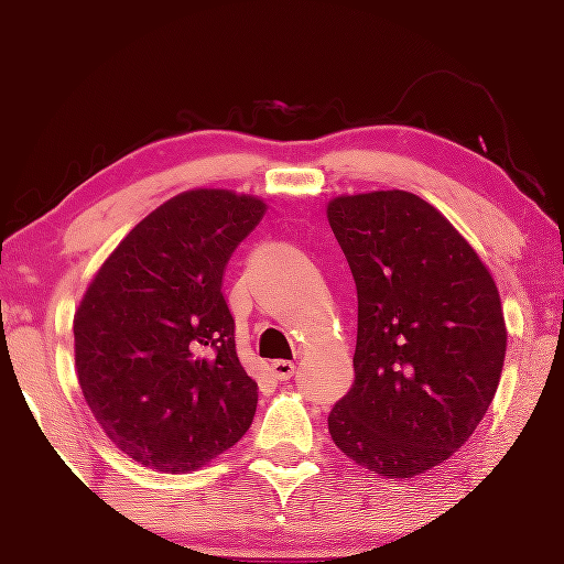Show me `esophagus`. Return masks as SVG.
I'll return each instance as SVG.
<instances>
[{
	"label": "esophagus",
	"instance_id": "1",
	"mask_svg": "<svg viewBox=\"0 0 564 564\" xmlns=\"http://www.w3.org/2000/svg\"><path fill=\"white\" fill-rule=\"evenodd\" d=\"M292 372H295V362H290V360H274L272 362V376L276 380H290Z\"/></svg>",
	"mask_w": 564,
	"mask_h": 564
}]
</instances>
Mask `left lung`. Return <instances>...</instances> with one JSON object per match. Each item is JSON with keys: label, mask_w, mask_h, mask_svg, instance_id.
I'll use <instances>...</instances> for the list:
<instances>
[{"label": "left lung", "mask_w": 564, "mask_h": 564, "mask_svg": "<svg viewBox=\"0 0 564 564\" xmlns=\"http://www.w3.org/2000/svg\"><path fill=\"white\" fill-rule=\"evenodd\" d=\"M326 217L357 288L355 383L328 433L362 469L412 479L448 460L492 404L508 347L500 292L416 194L336 196Z\"/></svg>", "instance_id": "1"}]
</instances>
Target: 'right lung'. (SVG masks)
I'll return each instance as SVG.
<instances>
[{
	"label": "right lung",
	"mask_w": 564,
	"mask_h": 564,
	"mask_svg": "<svg viewBox=\"0 0 564 564\" xmlns=\"http://www.w3.org/2000/svg\"><path fill=\"white\" fill-rule=\"evenodd\" d=\"M264 212V199L228 188L173 196L79 300V389L116 448L148 469H202L251 427L259 386L238 360L223 274Z\"/></svg>",
	"instance_id": "obj_1"
}]
</instances>
